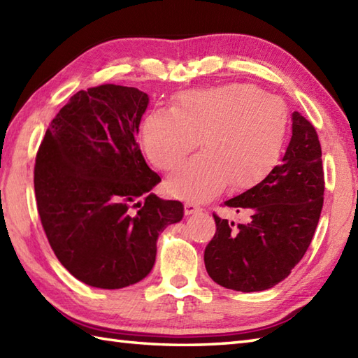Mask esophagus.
I'll use <instances>...</instances> for the list:
<instances>
[{
  "mask_svg": "<svg viewBox=\"0 0 358 358\" xmlns=\"http://www.w3.org/2000/svg\"><path fill=\"white\" fill-rule=\"evenodd\" d=\"M201 208L199 206V204H195L192 201H187L185 203V214L186 215H192V214H196V212H200Z\"/></svg>",
  "mask_w": 358,
  "mask_h": 358,
  "instance_id": "esophagus-1",
  "label": "esophagus"
}]
</instances>
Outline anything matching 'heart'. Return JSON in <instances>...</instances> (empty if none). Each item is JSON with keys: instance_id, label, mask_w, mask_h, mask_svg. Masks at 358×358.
Here are the masks:
<instances>
[{"instance_id": "b5f03b06", "label": "heart", "mask_w": 358, "mask_h": 358, "mask_svg": "<svg viewBox=\"0 0 358 358\" xmlns=\"http://www.w3.org/2000/svg\"><path fill=\"white\" fill-rule=\"evenodd\" d=\"M172 112L144 118L141 140L155 167L173 171L200 144L204 150L167 180L178 199L208 200L231 183L248 189L275 167L287 131L286 104L252 85L181 92Z\"/></svg>"}]
</instances>
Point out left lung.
Here are the masks:
<instances>
[{"instance_id":"1","label":"left lung","mask_w":358,"mask_h":358,"mask_svg":"<svg viewBox=\"0 0 358 358\" xmlns=\"http://www.w3.org/2000/svg\"><path fill=\"white\" fill-rule=\"evenodd\" d=\"M324 172L315 127L292 113V138L268 177L224 206L246 212L235 226L214 212L217 231L204 249L209 277L241 292L264 291L285 280L313 241L323 208Z\"/></svg>"}]
</instances>
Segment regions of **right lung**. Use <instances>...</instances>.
<instances>
[{"instance_id": "add662e5", "label": "right lung", "mask_w": 358, "mask_h": 358, "mask_svg": "<svg viewBox=\"0 0 358 358\" xmlns=\"http://www.w3.org/2000/svg\"><path fill=\"white\" fill-rule=\"evenodd\" d=\"M148 103L135 87L80 90L36 152L35 199L45 237L59 263L89 286L138 283L155 263L158 234L183 218L180 201L150 194L162 178L136 143Z\"/></svg>"}]
</instances>
